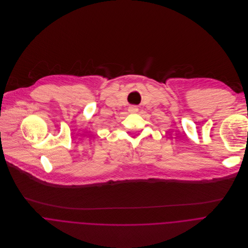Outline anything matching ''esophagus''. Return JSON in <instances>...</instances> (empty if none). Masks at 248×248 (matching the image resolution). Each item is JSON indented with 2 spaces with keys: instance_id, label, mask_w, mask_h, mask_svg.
Here are the masks:
<instances>
[{
  "instance_id": "34e87169",
  "label": "esophagus",
  "mask_w": 248,
  "mask_h": 248,
  "mask_svg": "<svg viewBox=\"0 0 248 248\" xmlns=\"http://www.w3.org/2000/svg\"><path fill=\"white\" fill-rule=\"evenodd\" d=\"M138 108L137 107H135V106H132V107H130L129 108V112L130 113H136V112H138Z\"/></svg>"
}]
</instances>
